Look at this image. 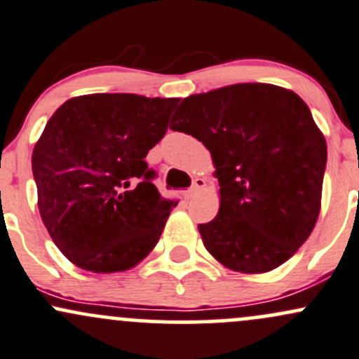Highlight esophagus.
<instances>
[{
  "mask_svg": "<svg viewBox=\"0 0 359 359\" xmlns=\"http://www.w3.org/2000/svg\"><path fill=\"white\" fill-rule=\"evenodd\" d=\"M204 186H206V180H204V179H201V177H196V179H194V182H192V187L189 189L186 196H187L189 199H191V198H194V196L198 194V192H199L201 189H203Z\"/></svg>",
  "mask_w": 359,
  "mask_h": 359,
  "instance_id": "esophagus-1",
  "label": "esophagus"
}]
</instances>
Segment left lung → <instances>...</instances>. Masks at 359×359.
Returning <instances> with one entry per match:
<instances>
[{
    "label": "left lung",
    "mask_w": 359,
    "mask_h": 359,
    "mask_svg": "<svg viewBox=\"0 0 359 359\" xmlns=\"http://www.w3.org/2000/svg\"><path fill=\"white\" fill-rule=\"evenodd\" d=\"M173 131L210 149L219 211L199 224L224 267L261 274L285 264L320 212L327 144L309 105L269 83H238L184 98Z\"/></svg>",
    "instance_id": "8db88e82"
}]
</instances>
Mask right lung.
<instances>
[{
    "instance_id": "right-lung-1",
    "label": "right lung",
    "mask_w": 359,
    "mask_h": 359,
    "mask_svg": "<svg viewBox=\"0 0 359 359\" xmlns=\"http://www.w3.org/2000/svg\"><path fill=\"white\" fill-rule=\"evenodd\" d=\"M179 98L135 93L73 97L35 143L37 204L65 257L92 273L140 264L158 242L175 201L161 198L144 161Z\"/></svg>"
}]
</instances>
